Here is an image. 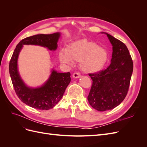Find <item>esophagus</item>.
<instances>
[{
  "instance_id": "esophagus-1",
  "label": "esophagus",
  "mask_w": 147,
  "mask_h": 147,
  "mask_svg": "<svg viewBox=\"0 0 147 147\" xmlns=\"http://www.w3.org/2000/svg\"><path fill=\"white\" fill-rule=\"evenodd\" d=\"M80 77H81V75L79 73H78V72H75L72 75V77L74 78H76L77 79V78H79Z\"/></svg>"
}]
</instances>
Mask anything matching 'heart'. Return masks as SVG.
Listing matches in <instances>:
<instances>
[{"label": "heart", "instance_id": "b5f03b06", "mask_svg": "<svg viewBox=\"0 0 147 147\" xmlns=\"http://www.w3.org/2000/svg\"><path fill=\"white\" fill-rule=\"evenodd\" d=\"M109 52L105 48L86 39L74 42L59 54L61 62L72 64L80 62L81 69L86 74H96L104 69L109 59Z\"/></svg>", "mask_w": 147, "mask_h": 147}]
</instances>
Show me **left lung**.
<instances>
[{"mask_svg":"<svg viewBox=\"0 0 147 147\" xmlns=\"http://www.w3.org/2000/svg\"><path fill=\"white\" fill-rule=\"evenodd\" d=\"M112 45L111 63L100 72L90 74L92 80L88 100L92 108L104 112L121 103L128 91L133 71V62L125 44L105 33Z\"/></svg>","mask_w":147,"mask_h":147,"instance_id":"left-lung-1","label":"left lung"}]
</instances>
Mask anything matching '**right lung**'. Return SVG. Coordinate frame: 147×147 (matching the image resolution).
<instances>
[{
	"mask_svg": "<svg viewBox=\"0 0 147 147\" xmlns=\"http://www.w3.org/2000/svg\"><path fill=\"white\" fill-rule=\"evenodd\" d=\"M61 33L37 34L22 40L13 53L9 64V72L13 87L19 99L27 105L38 110H49L54 107L63 97L70 82V72L60 73L52 69L47 80L41 86H28L22 80L18 68L20 53L24 45H38L55 51Z\"/></svg>",
	"mask_w": 147,
	"mask_h": 147,
	"instance_id": "obj_1",
	"label": "right lung"
}]
</instances>
